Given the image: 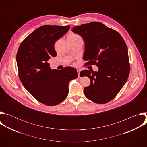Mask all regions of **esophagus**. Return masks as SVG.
Listing matches in <instances>:
<instances>
[{"label":"esophagus","instance_id":"34e87169","mask_svg":"<svg viewBox=\"0 0 147 147\" xmlns=\"http://www.w3.org/2000/svg\"><path fill=\"white\" fill-rule=\"evenodd\" d=\"M81 70H77V73H78V78H80V73Z\"/></svg>","mask_w":147,"mask_h":147}]
</instances>
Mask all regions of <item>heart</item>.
<instances>
[{"label": "heart", "mask_w": 147, "mask_h": 147, "mask_svg": "<svg viewBox=\"0 0 147 147\" xmlns=\"http://www.w3.org/2000/svg\"><path fill=\"white\" fill-rule=\"evenodd\" d=\"M68 37H70V38H78V37H80L79 35L76 34H74V33H71L69 35Z\"/></svg>", "instance_id": "heart-1"}]
</instances>
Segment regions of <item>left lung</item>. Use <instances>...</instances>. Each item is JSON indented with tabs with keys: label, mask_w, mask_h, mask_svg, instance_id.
<instances>
[{
	"label": "left lung",
	"mask_w": 147,
	"mask_h": 147,
	"mask_svg": "<svg viewBox=\"0 0 147 147\" xmlns=\"http://www.w3.org/2000/svg\"><path fill=\"white\" fill-rule=\"evenodd\" d=\"M72 31L84 40V66L96 65L99 69L97 72L81 71L91 80L90 85L84 88L85 96L96 103L109 102L119 92L130 74L126 44L118 32L99 22L74 27Z\"/></svg>",
	"instance_id": "1"
}]
</instances>
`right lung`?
Listing matches in <instances>:
<instances>
[{
	"label": "right lung",
	"instance_id": "1",
	"mask_svg": "<svg viewBox=\"0 0 147 147\" xmlns=\"http://www.w3.org/2000/svg\"><path fill=\"white\" fill-rule=\"evenodd\" d=\"M70 26L45 25L30 34L20 44L16 56L18 77L25 88L39 102L55 106L69 93V82L77 78L71 67L52 70L47 62L55 57V42L64 35Z\"/></svg>",
	"mask_w": 147,
	"mask_h": 147
}]
</instances>
